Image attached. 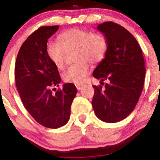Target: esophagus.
<instances>
[{"mask_svg": "<svg viewBox=\"0 0 160 160\" xmlns=\"http://www.w3.org/2000/svg\"><path fill=\"white\" fill-rule=\"evenodd\" d=\"M82 87H83V85H80V84H77V89L78 91H80V89L82 88Z\"/></svg>", "mask_w": 160, "mask_h": 160, "instance_id": "34e87169", "label": "esophagus"}]
</instances>
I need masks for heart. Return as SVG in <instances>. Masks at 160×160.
Listing matches in <instances>:
<instances>
[{"label": "heart", "mask_w": 160, "mask_h": 160, "mask_svg": "<svg viewBox=\"0 0 160 160\" xmlns=\"http://www.w3.org/2000/svg\"><path fill=\"white\" fill-rule=\"evenodd\" d=\"M73 52L76 64L62 73L64 81L82 83L89 73V65L99 63L107 51V40L100 33H92L87 30L73 28L58 36V42H49L46 54L56 68L65 67L67 53Z\"/></svg>", "instance_id": "b5f03b06"}]
</instances>
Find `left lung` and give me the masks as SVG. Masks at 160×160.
Here are the masks:
<instances>
[{"instance_id":"left-lung-1","label":"left lung","mask_w":160,"mask_h":160,"mask_svg":"<svg viewBox=\"0 0 160 160\" xmlns=\"http://www.w3.org/2000/svg\"><path fill=\"white\" fill-rule=\"evenodd\" d=\"M107 40L105 58L93 72L105 88L93 86L92 107L101 121L120 122L134 110L144 87V59L141 46L129 31L114 22L98 24Z\"/></svg>"}]
</instances>
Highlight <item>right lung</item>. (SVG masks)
<instances>
[{
    "label": "right lung",
    "mask_w": 160,
    "mask_h": 160,
    "mask_svg": "<svg viewBox=\"0 0 160 160\" xmlns=\"http://www.w3.org/2000/svg\"><path fill=\"white\" fill-rule=\"evenodd\" d=\"M58 28L44 26L34 31L19 49L15 66L16 88L25 108L37 122L50 129L68 122L77 92L71 83H65L55 94L52 92L62 79L46 54V45Z\"/></svg>",
    "instance_id": "obj_1"
}]
</instances>
